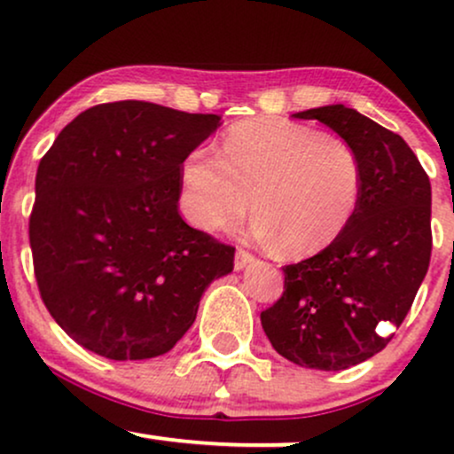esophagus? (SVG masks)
Listing matches in <instances>:
<instances>
[{
  "mask_svg": "<svg viewBox=\"0 0 454 454\" xmlns=\"http://www.w3.org/2000/svg\"><path fill=\"white\" fill-rule=\"evenodd\" d=\"M254 262V256L249 252H245V249H237V256H234V269L237 270H243L247 264Z\"/></svg>",
  "mask_w": 454,
  "mask_h": 454,
  "instance_id": "1",
  "label": "esophagus"
}]
</instances>
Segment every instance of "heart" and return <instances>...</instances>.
<instances>
[{
  "label": "heart",
  "instance_id": "1",
  "mask_svg": "<svg viewBox=\"0 0 454 454\" xmlns=\"http://www.w3.org/2000/svg\"><path fill=\"white\" fill-rule=\"evenodd\" d=\"M181 211L202 232L232 228L249 209L258 241L290 258L326 249L350 226L361 200V161L348 143L281 117L228 129L220 158L192 149L181 161Z\"/></svg>",
  "mask_w": 454,
  "mask_h": 454
}]
</instances>
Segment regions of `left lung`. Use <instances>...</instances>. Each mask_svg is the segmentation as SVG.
<instances>
[{"mask_svg":"<svg viewBox=\"0 0 454 454\" xmlns=\"http://www.w3.org/2000/svg\"><path fill=\"white\" fill-rule=\"evenodd\" d=\"M340 134L361 161L350 226L284 269V294L260 314L270 346L301 367L341 372L387 348L380 326L408 316L431 258V184L399 134L343 104L294 113Z\"/></svg>","mask_w":454,"mask_h":454,"instance_id":"1","label":"left lung"}]
</instances>
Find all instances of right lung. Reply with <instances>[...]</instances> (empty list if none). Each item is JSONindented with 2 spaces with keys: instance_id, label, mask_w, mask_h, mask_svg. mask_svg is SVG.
Masks as SVG:
<instances>
[{
  "instance_id": "1",
  "label": "right lung",
  "mask_w": 454,
  "mask_h": 454,
  "mask_svg": "<svg viewBox=\"0 0 454 454\" xmlns=\"http://www.w3.org/2000/svg\"><path fill=\"white\" fill-rule=\"evenodd\" d=\"M220 114L160 104H98L72 119L40 160L29 217L46 309L82 348L111 361L173 350L194 325L234 247L179 215V168Z\"/></svg>"
}]
</instances>
